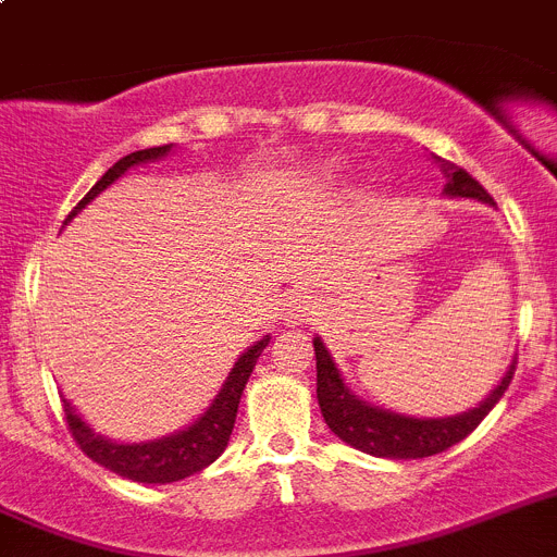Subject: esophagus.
<instances>
[{
  "label": "esophagus",
  "mask_w": 557,
  "mask_h": 557,
  "mask_svg": "<svg viewBox=\"0 0 557 557\" xmlns=\"http://www.w3.org/2000/svg\"><path fill=\"white\" fill-rule=\"evenodd\" d=\"M318 304L312 301V296L307 293H296V296H289L287 304H284V321L287 324H307L315 318Z\"/></svg>",
  "instance_id": "esophagus-1"
}]
</instances>
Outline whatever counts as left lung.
Instances as JSON below:
<instances>
[{
    "label": "left lung",
    "instance_id": "obj_1",
    "mask_svg": "<svg viewBox=\"0 0 557 557\" xmlns=\"http://www.w3.org/2000/svg\"><path fill=\"white\" fill-rule=\"evenodd\" d=\"M434 160L448 177V185H445L448 197L482 199V202L493 206V197L484 191L476 177H470L468 171L454 165L450 160H442L436 154ZM312 346H315L318 369V406H321V414H324L326 425L332 428V434L349 442L351 448L372 456H386V459H422V456L442 454L456 442H462L484 417L491 414V408L502 400V394L507 392L512 374H516V360H512V366L507 369L502 383L493 388L491 397L479 408L465 411V414L442 417V420H414V417L394 414V411H383V408L358 400L344 386V380L337 374V366L332 363L330 351L321 344V337H315Z\"/></svg>",
    "mask_w": 557,
    "mask_h": 557
}]
</instances>
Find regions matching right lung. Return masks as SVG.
I'll return each instance as SVG.
<instances>
[{
  "instance_id": "obj_1",
  "label": "right lung",
  "mask_w": 557,
  "mask_h": 557,
  "mask_svg": "<svg viewBox=\"0 0 557 557\" xmlns=\"http://www.w3.org/2000/svg\"><path fill=\"white\" fill-rule=\"evenodd\" d=\"M171 146H154V149H143L132 151V154L121 157L112 169L103 174L98 183L87 191V197L81 199L78 206L70 211L66 222L73 220L81 208L87 206L89 199H95L98 194L107 188L109 183H115L123 171L132 169L137 163H149V160H157L163 157ZM270 337H261L259 344H253L250 349L236 360L233 372L227 374L225 386L216 394V400L211 403L206 414L199 417L194 425H188L180 434L163 436V440L154 442H140V445H121V442L103 440V436L92 434V428L81 420L73 411V406L64 400V420L73 440L78 442V448L92 459V462L103 465L107 470L117 473L123 479H132V482L143 484H169L180 482V479L191 476L197 470L208 468V465L227 448V440H231L233 422H236V411H239V397L245 392V383L253 372L256 360H259L261 349L268 346Z\"/></svg>"
}]
</instances>
